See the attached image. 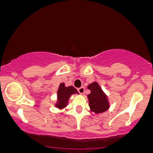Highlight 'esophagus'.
I'll return each instance as SVG.
<instances>
[{
  "mask_svg": "<svg viewBox=\"0 0 153 153\" xmlns=\"http://www.w3.org/2000/svg\"><path fill=\"white\" fill-rule=\"evenodd\" d=\"M78 91L80 94H83L84 92H85V88H83V87L80 88L78 89Z\"/></svg>",
  "mask_w": 153,
  "mask_h": 153,
  "instance_id": "esophagus-1",
  "label": "esophagus"
}]
</instances>
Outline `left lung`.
<instances>
[{"mask_svg": "<svg viewBox=\"0 0 153 153\" xmlns=\"http://www.w3.org/2000/svg\"><path fill=\"white\" fill-rule=\"evenodd\" d=\"M87 88L91 91V94L87 96L91 111L96 114L106 111L110 107L109 101L99 83L93 82Z\"/></svg>", "mask_w": 153, "mask_h": 153, "instance_id": "1", "label": "left lung"}]
</instances>
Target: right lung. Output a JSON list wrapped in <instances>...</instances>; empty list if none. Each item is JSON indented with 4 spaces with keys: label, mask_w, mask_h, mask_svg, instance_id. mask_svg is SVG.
<instances>
[{
    "label": "right lung",
    "mask_w": 153,
    "mask_h": 153,
    "mask_svg": "<svg viewBox=\"0 0 153 153\" xmlns=\"http://www.w3.org/2000/svg\"><path fill=\"white\" fill-rule=\"evenodd\" d=\"M57 94V102L55 103V107L59 110H62L68 105L69 99L72 95L79 94V93L73 86L66 87L64 82H62L59 84Z\"/></svg>",
    "instance_id": "1"
}]
</instances>
